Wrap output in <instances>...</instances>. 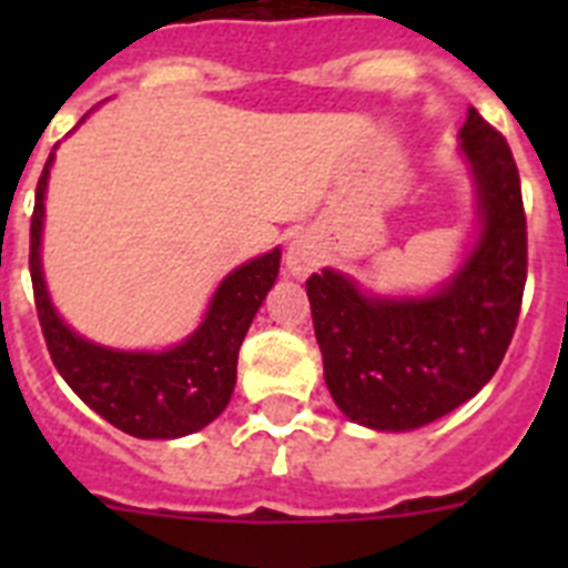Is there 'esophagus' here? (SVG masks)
I'll return each mask as SVG.
<instances>
[{
	"label": "esophagus",
	"mask_w": 568,
	"mask_h": 568,
	"mask_svg": "<svg viewBox=\"0 0 568 568\" xmlns=\"http://www.w3.org/2000/svg\"><path fill=\"white\" fill-rule=\"evenodd\" d=\"M318 267V250H315L313 239L307 235H298L293 239V244L287 247V270L295 278H307L313 270Z\"/></svg>",
	"instance_id": "1"
}]
</instances>
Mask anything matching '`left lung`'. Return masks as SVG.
I'll use <instances>...</instances> for the list:
<instances>
[{
  "instance_id": "left-lung-1",
  "label": "left lung",
  "mask_w": 568,
  "mask_h": 568,
  "mask_svg": "<svg viewBox=\"0 0 568 568\" xmlns=\"http://www.w3.org/2000/svg\"><path fill=\"white\" fill-rule=\"evenodd\" d=\"M460 150L478 184L480 235L464 267L426 298H378L353 278H307L324 381L341 413L373 429H415L453 413L498 373L526 284V213L515 155L475 108Z\"/></svg>"
}]
</instances>
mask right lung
I'll return each mask as SVG.
<instances>
[{
    "instance_id": "right-lung-1",
    "label": "right lung",
    "mask_w": 568,
    "mask_h": 568,
    "mask_svg": "<svg viewBox=\"0 0 568 568\" xmlns=\"http://www.w3.org/2000/svg\"><path fill=\"white\" fill-rule=\"evenodd\" d=\"M53 153L37 184L30 215V281L44 344L68 386L93 413L133 438H182L199 433L230 404L241 341L278 275L281 253L241 264L215 290L202 327L164 353H119L64 327L42 278V219Z\"/></svg>"
}]
</instances>
